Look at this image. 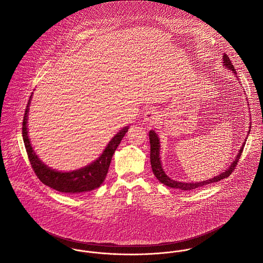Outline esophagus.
I'll return each mask as SVG.
<instances>
[{
  "instance_id": "obj_1",
  "label": "esophagus",
  "mask_w": 263,
  "mask_h": 263,
  "mask_svg": "<svg viewBox=\"0 0 263 263\" xmlns=\"http://www.w3.org/2000/svg\"><path fill=\"white\" fill-rule=\"evenodd\" d=\"M144 121L150 125L156 124L159 120V114L155 110H147L144 114Z\"/></svg>"
}]
</instances>
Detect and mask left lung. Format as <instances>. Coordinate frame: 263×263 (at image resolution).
Segmentation results:
<instances>
[{
	"label": "left lung",
	"mask_w": 263,
	"mask_h": 263,
	"mask_svg": "<svg viewBox=\"0 0 263 263\" xmlns=\"http://www.w3.org/2000/svg\"><path fill=\"white\" fill-rule=\"evenodd\" d=\"M223 65L227 69L232 71L234 74H236L234 66L232 65V63H231V61L229 59L228 55H226V54L223 55ZM149 139H150V162H151L152 171H153L155 177L161 183H163L164 185H166L168 187H171V188L180 189V190L196 189L198 187H202L204 185L211 184V183H214V182L220 181L221 179L228 177L234 171V169H235V167H236V165L238 163V160H239V158H240V156L242 154L243 148H244V145H245V142H244L242 146L240 147V150H239L238 154L236 155L234 161L231 163V165L229 166L228 169H226L224 172L220 173L218 176H215V177H213L211 179L204 180V181L195 182V183H193V182L192 183L191 182L185 183V182L175 181V180L171 179L164 172V170L162 168L161 160H160V157H159V155H160V142H159L158 135L153 130H150V132H149Z\"/></svg>",
	"instance_id": "1"
}]
</instances>
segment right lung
<instances>
[{"label": "right lung", "instance_id": "add662e5", "mask_svg": "<svg viewBox=\"0 0 263 263\" xmlns=\"http://www.w3.org/2000/svg\"><path fill=\"white\" fill-rule=\"evenodd\" d=\"M31 98L32 95L25 111L22 132L29 160L37 177L45 185L64 193H82L92 191L98 188L106 178L113 154L119 146L122 138L128 131V126L124 127L111 139V141L108 143L107 147L103 151L101 156L97 158L95 161L92 162L91 164L83 167L79 170H74L71 172L56 171L41 161L39 157L34 152L29 139L27 120Z\"/></svg>", "mask_w": 263, "mask_h": 263}]
</instances>
